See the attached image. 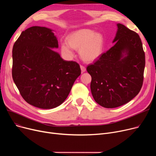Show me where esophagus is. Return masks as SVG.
Returning a JSON list of instances; mask_svg holds the SVG:
<instances>
[{
    "label": "esophagus",
    "instance_id": "34e87169",
    "mask_svg": "<svg viewBox=\"0 0 156 156\" xmlns=\"http://www.w3.org/2000/svg\"><path fill=\"white\" fill-rule=\"evenodd\" d=\"M80 68H81V72L82 73H84L86 71V68L85 66H83L81 65L80 66Z\"/></svg>",
    "mask_w": 156,
    "mask_h": 156
}]
</instances>
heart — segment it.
<instances>
[{"mask_svg":"<svg viewBox=\"0 0 156 156\" xmlns=\"http://www.w3.org/2000/svg\"><path fill=\"white\" fill-rule=\"evenodd\" d=\"M66 42L61 45L62 54L71 59L74 56L73 49H75L78 51L81 59L87 62L99 59L104 47L103 35L90 29H81L72 32L66 37Z\"/></svg>","mask_w":156,"mask_h":156,"instance_id":"1","label":"heart"}]
</instances>
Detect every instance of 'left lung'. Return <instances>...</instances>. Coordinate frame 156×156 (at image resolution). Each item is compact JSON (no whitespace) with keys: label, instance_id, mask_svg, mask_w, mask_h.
<instances>
[{"label":"left lung","instance_id":"8db88e82","mask_svg":"<svg viewBox=\"0 0 156 156\" xmlns=\"http://www.w3.org/2000/svg\"><path fill=\"white\" fill-rule=\"evenodd\" d=\"M112 43L87 70L92 76L90 89L95 101L105 108L124 105L140 91L145 64L139 35L120 23Z\"/></svg>","mask_w":156,"mask_h":156}]
</instances>
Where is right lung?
<instances>
[{
    "label": "right lung",
    "instance_id": "add662e5",
    "mask_svg": "<svg viewBox=\"0 0 156 156\" xmlns=\"http://www.w3.org/2000/svg\"><path fill=\"white\" fill-rule=\"evenodd\" d=\"M57 48L53 30L37 26L23 31L14 44V82L24 101L36 108L60 105L81 75L77 62L64 60L52 49Z\"/></svg>",
    "mask_w": 156,
    "mask_h": 156
}]
</instances>
